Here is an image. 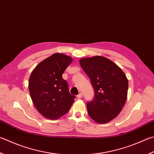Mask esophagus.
Segmentation results:
<instances>
[{"mask_svg":"<svg viewBox=\"0 0 154 154\" xmlns=\"http://www.w3.org/2000/svg\"><path fill=\"white\" fill-rule=\"evenodd\" d=\"M77 97H78V98H79V99L82 98V94L80 93V94H78V95H77Z\"/></svg>","mask_w":154,"mask_h":154,"instance_id":"obj_1","label":"esophagus"}]
</instances>
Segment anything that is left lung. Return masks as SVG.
<instances>
[{"mask_svg": "<svg viewBox=\"0 0 154 154\" xmlns=\"http://www.w3.org/2000/svg\"><path fill=\"white\" fill-rule=\"evenodd\" d=\"M80 65L90 79L95 95L87 104L88 112L98 123H106L119 115L127 97L128 79L112 61L101 56L81 58Z\"/></svg>", "mask_w": 154, "mask_h": 154, "instance_id": "obj_1", "label": "left lung"}]
</instances>
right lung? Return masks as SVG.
Here are the masks:
<instances>
[{"mask_svg": "<svg viewBox=\"0 0 154 154\" xmlns=\"http://www.w3.org/2000/svg\"><path fill=\"white\" fill-rule=\"evenodd\" d=\"M72 58L55 53L42 61L33 69L29 79L31 98L38 111L51 120L67 112L75 96L69 93L68 83L62 75Z\"/></svg>", "mask_w": 154, "mask_h": 154, "instance_id": "right-lung-1", "label": "right lung"}]
</instances>
